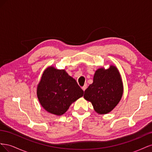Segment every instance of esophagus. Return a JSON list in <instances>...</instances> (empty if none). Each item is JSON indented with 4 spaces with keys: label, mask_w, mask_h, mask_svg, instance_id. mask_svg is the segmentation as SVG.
<instances>
[{
    "label": "esophagus",
    "mask_w": 152,
    "mask_h": 152,
    "mask_svg": "<svg viewBox=\"0 0 152 152\" xmlns=\"http://www.w3.org/2000/svg\"><path fill=\"white\" fill-rule=\"evenodd\" d=\"M87 84H85L83 87H82V90H83V91H84L87 89Z\"/></svg>",
    "instance_id": "esophagus-1"
}]
</instances>
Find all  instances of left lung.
Returning a JSON list of instances; mask_svg holds the SVG:
<instances>
[{"label": "left lung", "instance_id": "left-lung-1", "mask_svg": "<svg viewBox=\"0 0 152 152\" xmlns=\"http://www.w3.org/2000/svg\"><path fill=\"white\" fill-rule=\"evenodd\" d=\"M123 94V85L117 68L110 66L107 70L100 68L95 72L93 83L84 92V98L91 102L95 111L106 114L116 107Z\"/></svg>", "mask_w": 152, "mask_h": 152}]
</instances>
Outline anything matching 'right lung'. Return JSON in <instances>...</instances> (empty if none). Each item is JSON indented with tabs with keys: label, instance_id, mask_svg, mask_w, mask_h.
<instances>
[{
	"label": "right lung",
	"instance_id": "right-lung-1",
	"mask_svg": "<svg viewBox=\"0 0 152 152\" xmlns=\"http://www.w3.org/2000/svg\"><path fill=\"white\" fill-rule=\"evenodd\" d=\"M37 93L46 111L61 115L73 102L83 96L84 91L65 70L49 67L44 72Z\"/></svg>",
	"mask_w": 152,
	"mask_h": 152
}]
</instances>
